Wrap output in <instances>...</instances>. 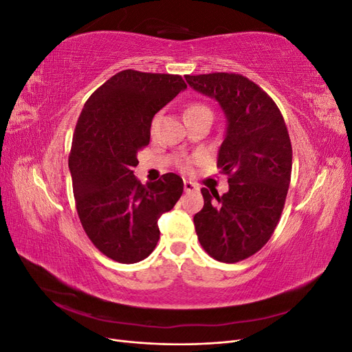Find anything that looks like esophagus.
I'll return each mask as SVG.
<instances>
[{"label":"esophagus","instance_id":"esophagus-1","mask_svg":"<svg viewBox=\"0 0 352 352\" xmlns=\"http://www.w3.org/2000/svg\"><path fill=\"white\" fill-rule=\"evenodd\" d=\"M184 189H185V192H194V190H198V186L192 182H189V180H185Z\"/></svg>","mask_w":352,"mask_h":352}]
</instances>
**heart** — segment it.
<instances>
[{"instance_id":"1","label":"heart","mask_w":352,"mask_h":352,"mask_svg":"<svg viewBox=\"0 0 352 352\" xmlns=\"http://www.w3.org/2000/svg\"><path fill=\"white\" fill-rule=\"evenodd\" d=\"M190 113H210V110L206 107V105L201 104H192L185 110V114H190Z\"/></svg>"}]
</instances>
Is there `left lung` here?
<instances>
[{
  "instance_id": "obj_1",
  "label": "left lung",
  "mask_w": 352,
  "mask_h": 352,
  "mask_svg": "<svg viewBox=\"0 0 352 352\" xmlns=\"http://www.w3.org/2000/svg\"><path fill=\"white\" fill-rule=\"evenodd\" d=\"M185 79L217 101L226 117L217 167L229 176V190L201 189L204 207L194 216L198 241L217 261L238 263L261 250L278 226L292 172L289 135L278 105L241 74Z\"/></svg>"
}]
</instances>
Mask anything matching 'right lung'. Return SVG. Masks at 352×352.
<instances>
[{"mask_svg": "<svg viewBox=\"0 0 352 352\" xmlns=\"http://www.w3.org/2000/svg\"><path fill=\"white\" fill-rule=\"evenodd\" d=\"M185 89L177 74L123 70L83 105L69 157L73 194L87 235L114 261L146 258L160 239L158 219L184 192L177 175L142 185L133 167L150 144L153 117Z\"/></svg>", "mask_w": 352, "mask_h": 352, "instance_id": "1", "label": "right lung"}]
</instances>
